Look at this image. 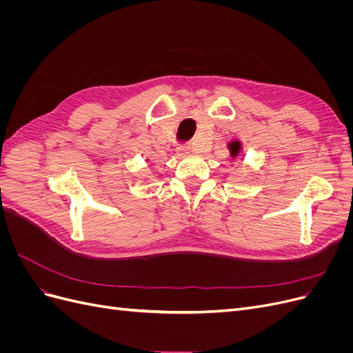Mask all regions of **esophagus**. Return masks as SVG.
<instances>
[{
    "mask_svg": "<svg viewBox=\"0 0 353 353\" xmlns=\"http://www.w3.org/2000/svg\"><path fill=\"white\" fill-rule=\"evenodd\" d=\"M190 150H191V147H190L188 143H184V144H179L178 145V154L179 156H184V154L190 153Z\"/></svg>",
    "mask_w": 353,
    "mask_h": 353,
    "instance_id": "esophagus-1",
    "label": "esophagus"
}]
</instances>
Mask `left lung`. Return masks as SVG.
<instances>
[{"mask_svg": "<svg viewBox=\"0 0 353 353\" xmlns=\"http://www.w3.org/2000/svg\"><path fill=\"white\" fill-rule=\"evenodd\" d=\"M230 150H231V156L236 157L239 154V152H240V143L239 141H232L230 144Z\"/></svg>", "mask_w": 353, "mask_h": 353, "instance_id": "1", "label": "left lung"}]
</instances>
